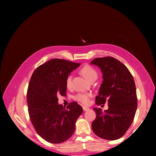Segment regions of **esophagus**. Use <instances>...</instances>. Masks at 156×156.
<instances>
[{
    "mask_svg": "<svg viewBox=\"0 0 156 156\" xmlns=\"http://www.w3.org/2000/svg\"><path fill=\"white\" fill-rule=\"evenodd\" d=\"M82 108H83V110L84 111H88L89 108L88 107H82Z\"/></svg>",
    "mask_w": 156,
    "mask_h": 156,
    "instance_id": "obj_1",
    "label": "esophagus"
}]
</instances>
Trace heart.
I'll return each mask as SVG.
<instances>
[{"label": "heart", "mask_w": 156, "mask_h": 156, "mask_svg": "<svg viewBox=\"0 0 156 156\" xmlns=\"http://www.w3.org/2000/svg\"><path fill=\"white\" fill-rule=\"evenodd\" d=\"M80 73L84 77L87 79L88 81H91L92 80L97 79L98 77V73L97 70L90 66L86 65L82 67L80 69ZM72 77L71 75L68 76L66 80V84L68 88L72 87ZM92 96V94L90 92H80L76 94L74 97L75 101H78L83 105H87L89 102V99Z\"/></svg>", "instance_id": "1"}]
</instances>
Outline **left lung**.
<instances>
[{"label":"left lung","mask_w":156,"mask_h":156,"mask_svg":"<svg viewBox=\"0 0 156 156\" xmlns=\"http://www.w3.org/2000/svg\"><path fill=\"white\" fill-rule=\"evenodd\" d=\"M91 64L98 66L103 80L96 97V104L108 102L105 112L94 108L97 117L92 122L94 133L102 139L116 140L123 136L130 127L136 112L137 98L133 76L128 68L112 57L98 58Z\"/></svg>","instance_id":"obj_1"}]
</instances>
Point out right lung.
Returning a JSON list of instances; mask_svg holds the SVG:
<instances>
[{"label": "right lung", "mask_w": 156, "mask_h": 156, "mask_svg": "<svg viewBox=\"0 0 156 156\" xmlns=\"http://www.w3.org/2000/svg\"><path fill=\"white\" fill-rule=\"evenodd\" d=\"M80 64L52 59L35 69L29 81L27 101L30 120L37 133L51 144H60L74 133L83 109L76 102L66 108L58 97L66 95L68 76Z\"/></svg>", "instance_id": "1"}]
</instances>
